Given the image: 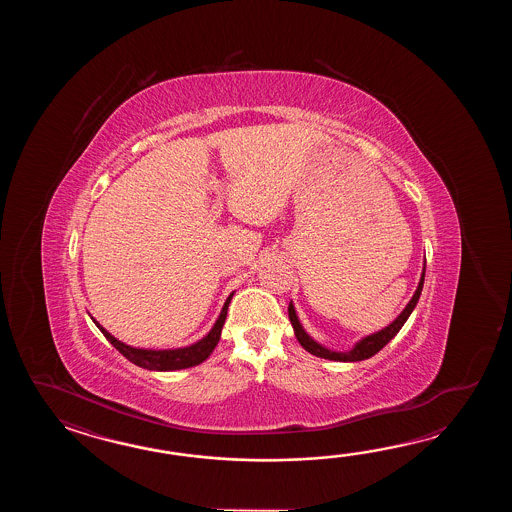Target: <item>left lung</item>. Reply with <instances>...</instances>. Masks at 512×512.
Wrapping results in <instances>:
<instances>
[{"label":"left lung","instance_id":"obj_1","mask_svg":"<svg viewBox=\"0 0 512 512\" xmlns=\"http://www.w3.org/2000/svg\"><path fill=\"white\" fill-rule=\"evenodd\" d=\"M425 271L426 267H423V274H421L419 285H417V289H415L412 300L404 307L403 313L397 316L390 326L384 327L381 331H377V333H373V335H368V337L359 340V342L353 346V349H349V351H331V349L320 346L318 342H315L313 338L305 333V329L302 327V324H300V320H298V316H296V311H294L293 302H291V304H289V320H291V324H293L294 327V337L298 338V342L302 344V348H304L305 351H309L311 355H316V357H320V359L340 360V362H359V360L370 359L375 353H379V351L401 331V327H403L404 322L408 320V316L412 315L415 305L419 302L421 291H423Z\"/></svg>","mask_w":512,"mask_h":512}]
</instances>
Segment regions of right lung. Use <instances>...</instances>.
Here are the masks:
<instances>
[{
	"label": "right lung",
	"instance_id": "1",
	"mask_svg": "<svg viewBox=\"0 0 512 512\" xmlns=\"http://www.w3.org/2000/svg\"><path fill=\"white\" fill-rule=\"evenodd\" d=\"M234 293L230 294L227 302L223 305L219 318L216 320L214 327L208 331V335L201 340H197L196 344L186 346V348L177 349H141L131 348L128 344L120 342L113 335H109L104 327L98 324L97 320H93L97 324L98 329L102 331V335L108 338L109 342L113 344V348L119 349L120 353L126 359L133 362L135 366H141L144 370L152 371H174L185 370V368H192L201 364L203 360L210 357V353L218 346L219 337H221V329L225 324L227 318V309H229L230 300H232Z\"/></svg>",
	"mask_w": 512,
	"mask_h": 512
}]
</instances>
